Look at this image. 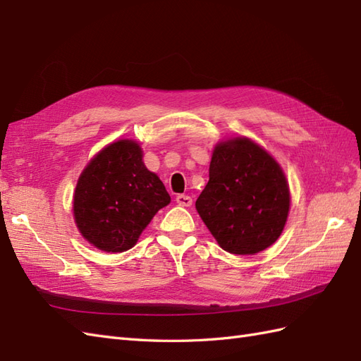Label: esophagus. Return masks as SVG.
Returning a JSON list of instances; mask_svg holds the SVG:
<instances>
[{
	"label": "esophagus",
	"instance_id": "esophagus-1",
	"mask_svg": "<svg viewBox=\"0 0 361 361\" xmlns=\"http://www.w3.org/2000/svg\"><path fill=\"white\" fill-rule=\"evenodd\" d=\"M176 202H178V205L180 207H190L192 204V199L187 195H178L176 196Z\"/></svg>",
	"mask_w": 361,
	"mask_h": 361
}]
</instances>
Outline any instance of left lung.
<instances>
[{
    "label": "left lung",
    "instance_id": "left-lung-1",
    "mask_svg": "<svg viewBox=\"0 0 361 361\" xmlns=\"http://www.w3.org/2000/svg\"><path fill=\"white\" fill-rule=\"evenodd\" d=\"M289 199L286 178L274 157L248 137H234L214 147L209 180L196 209L221 248L243 256L279 239Z\"/></svg>",
    "mask_w": 361,
    "mask_h": 361
}]
</instances>
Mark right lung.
Here are the masks:
<instances>
[{"instance_id":"right-lung-1","label":"right lung","mask_w":361,"mask_h":361,"mask_svg":"<svg viewBox=\"0 0 361 361\" xmlns=\"http://www.w3.org/2000/svg\"><path fill=\"white\" fill-rule=\"evenodd\" d=\"M170 200L162 180L144 165L139 144L121 139L96 154L79 176L73 216L79 233L96 248L122 252L135 247Z\"/></svg>"}]
</instances>
